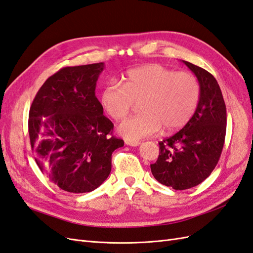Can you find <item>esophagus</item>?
I'll use <instances>...</instances> for the list:
<instances>
[{"mask_svg": "<svg viewBox=\"0 0 253 253\" xmlns=\"http://www.w3.org/2000/svg\"><path fill=\"white\" fill-rule=\"evenodd\" d=\"M125 143L130 146H138L141 142L140 141H131V140H125Z\"/></svg>", "mask_w": 253, "mask_h": 253, "instance_id": "1", "label": "esophagus"}]
</instances>
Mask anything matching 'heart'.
I'll return each mask as SVG.
<instances>
[{"label": "heart", "instance_id": "b5f03b06", "mask_svg": "<svg viewBox=\"0 0 253 253\" xmlns=\"http://www.w3.org/2000/svg\"><path fill=\"white\" fill-rule=\"evenodd\" d=\"M201 86L188 71H175L160 64H148L128 70L123 85L109 82L102 88L100 103L110 118L125 119L140 101L141 113L124 121L119 132L126 140L137 141L160 130L182 128L199 106Z\"/></svg>", "mask_w": 253, "mask_h": 253}]
</instances>
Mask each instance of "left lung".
<instances>
[{"mask_svg": "<svg viewBox=\"0 0 253 253\" xmlns=\"http://www.w3.org/2000/svg\"><path fill=\"white\" fill-rule=\"evenodd\" d=\"M183 62L199 80V106L183 129L159 142L158 159L151 165L154 177L175 190L192 188L211 175L226 130L225 103L217 80L207 70Z\"/></svg>", "mask_w": 253, "mask_h": 253, "instance_id": "left-lung-1", "label": "left lung"}]
</instances>
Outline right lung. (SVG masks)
I'll return each mask as SVG.
<instances>
[{
	"label": "right lung",
	"instance_id": "add662e5",
	"mask_svg": "<svg viewBox=\"0 0 253 253\" xmlns=\"http://www.w3.org/2000/svg\"><path fill=\"white\" fill-rule=\"evenodd\" d=\"M103 63L64 67L38 90L29 113L32 151L41 171L64 191L95 190L111 172L124 141L95 96Z\"/></svg>",
	"mask_w": 253,
	"mask_h": 253
}]
</instances>
